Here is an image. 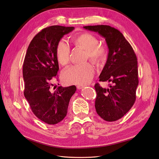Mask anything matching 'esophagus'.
<instances>
[{
  "label": "esophagus",
  "instance_id": "esophagus-1",
  "mask_svg": "<svg viewBox=\"0 0 159 159\" xmlns=\"http://www.w3.org/2000/svg\"><path fill=\"white\" fill-rule=\"evenodd\" d=\"M84 86H83V85H77L76 86V88H77V89H82L83 88H84Z\"/></svg>",
  "mask_w": 159,
  "mask_h": 159
}]
</instances>
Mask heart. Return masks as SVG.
Here are the masks:
<instances>
[{
    "label": "heart",
    "instance_id": "1",
    "mask_svg": "<svg viewBox=\"0 0 159 159\" xmlns=\"http://www.w3.org/2000/svg\"><path fill=\"white\" fill-rule=\"evenodd\" d=\"M73 43L86 50V57L96 65L104 63L107 57V50L104 45L98 44V39L93 34L83 33L75 35L72 39ZM55 55L58 63L65 65L69 63L70 47L64 40H60L55 49ZM94 70L90 63L75 65L65 70L61 78L65 84L84 85L93 79Z\"/></svg>",
    "mask_w": 159,
    "mask_h": 159
}]
</instances>
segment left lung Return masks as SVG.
Listing matches in <instances>:
<instances>
[{
    "label": "left lung",
    "mask_w": 159,
    "mask_h": 159,
    "mask_svg": "<svg viewBox=\"0 0 159 159\" xmlns=\"http://www.w3.org/2000/svg\"><path fill=\"white\" fill-rule=\"evenodd\" d=\"M84 28L98 32L105 38L108 48L107 59L99 80L111 84L107 89L98 83L95 84V107L104 120L116 121L127 113L135 102L139 84L136 55L118 30L107 25H88Z\"/></svg>",
    "instance_id": "obj_1"
}]
</instances>
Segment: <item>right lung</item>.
Returning <instances> with one entry per match:
<instances>
[{
    "label": "right lung",
    "instance_id": "1",
    "mask_svg": "<svg viewBox=\"0 0 159 159\" xmlns=\"http://www.w3.org/2000/svg\"><path fill=\"white\" fill-rule=\"evenodd\" d=\"M74 28L52 25L43 29L31 41L25 56L24 96L34 115L48 124H57L65 118L70 99L76 90L73 85L59 86L54 93L51 91L52 81L59 70L56 46Z\"/></svg>",
    "mask_w": 159,
    "mask_h": 159
}]
</instances>
